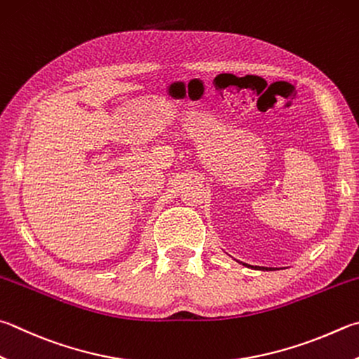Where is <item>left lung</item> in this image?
Instances as JSON below:
<instances>
[{
    "label": "left lung",
    "instance_id": "obj_1",
    "mask_svg": "<svg viewBox=\"0 0 359 359\" xmlns=\"http://www.w3.org/2000/svg\"><path fill=\"white\" fill-rule=\"evenodd\" d=\"M262 270H269V269H262Z\"/></svg>",
    "mask_w": 359,
    "mask_h": 359
}]
</instances>
